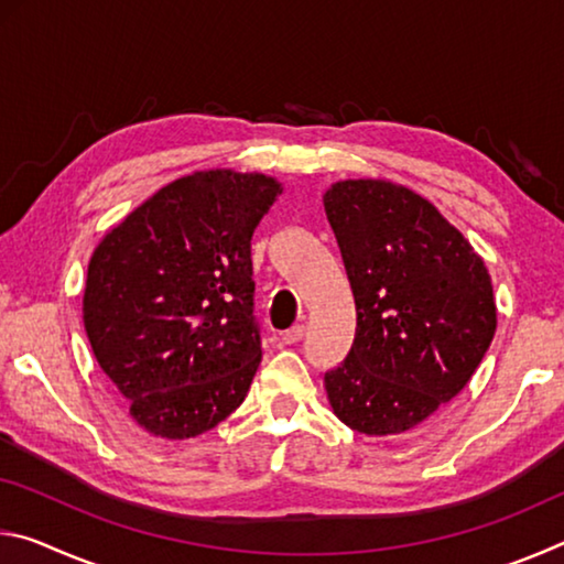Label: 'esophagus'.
I'll list each match as a JSON object with an SVG mask.
<instances>
[{
	"label": "esophagus",
	"mask_w": 564,
	"mask_h": 564,
	"mask_svg": "<svg viewBox=\"0 0 564 564\" xmlns=\"http://www.w3.org/2000/svg\"><path fill=\"white\" fill-rule=\"evenodd\" d=\"M303 333H305L303 326H293V328L281 333V340L285 343V346H293V343H299L303 338Z\"/></svg>",
	"instance_id": "esophagus-1"
}]
</instances>
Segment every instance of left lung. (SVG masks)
Listing matches in <instances>:
<instances>
[{"instance_id": "obj_1", "label": "left lung", "mask_w": 564, "mask_h": 564, "mask_svg": "<svg viewBox=\"0 0 564 564\" xmlns=\"http://www.w3.org/2000/svg\"><path fill=\"white\" fill-rule=\"evenodd\" d=\"M356 301V338L326 370L333 413L366 435L405 433L473 378L495 313L488 269L437 208L386 181L323 196Z\"/></svg>"}]
</instances>
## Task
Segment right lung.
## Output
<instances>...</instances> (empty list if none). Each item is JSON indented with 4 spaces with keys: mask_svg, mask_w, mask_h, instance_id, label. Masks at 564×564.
Instances as JSON below:
<instances>
[{
    "mask_svg": "<svg viewBox=\"0 0 564 564\" xmlns=\"http://www.w3.org/2000/svg\"><path fill=\"white\" fill-rule=\"evenodd\" d=\"M279 194L271 176L198 171L94 251L84 328L144 431L184 441L243 403L261 362L251 238Z\"/></svg>",
    "mask_w": 564,
    "mask_h": 564,
    "instance_id": "1",
    "label": "right lung"
}]
</instances>
